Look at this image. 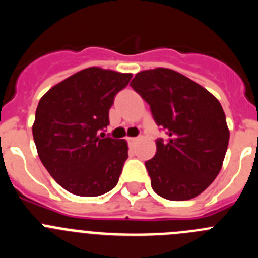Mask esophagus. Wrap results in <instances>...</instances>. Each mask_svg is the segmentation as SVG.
<instances>
[{
	"mask_svg": "<svg viewBox=\"0 0 258 258\" xmlns=\"http://www.w3.org/2000/svg\"><path fill=\"white\" fill-rule=\"evenodd\" d=\"M137 140H138V137H127V142L131 143V145L136 143Z\"/></svg>",
	"mask_w": 258,
	"mask_h": 258,
	"instance_id": "obj_1",
	"label": "esophagus"
}]
</instances>
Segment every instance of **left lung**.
<instances>
[{"mask_svg":"<svg viewBox=\"0 0 258 258\" xmlns=\"http://www.w3.org/2000/svg\"><path fill=\"white\" fill-rule=\"evenodd\" d=\"M166 138L145 163L157 195L168 200L198 197L216 179L230 133L220 102L199 84L168 68L142 71L132 80Z\"/></svg>","mask_w":258,"mask_h":258,"instance_id":"1","label":"left lung"}]
</instances>
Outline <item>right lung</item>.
<instances>
[{
    "label": "right lung",
    "mask_w": 258,
    "mask_h": 258,
    "mask_svg": "<svg viewBox=\"0 0 258 258\" xmlns=\"http://www.w3.org/2000/svg\"><path fill=\"white\" fill-rule=\"evenodd\" d=\"M131 74L90 67L41 98L32 127L41 163L64 190L99 197L118 182L127 159L124 140L106 136L115 97Z\"/></svg>",
    "instance_id": "1"
}]
</instances>
